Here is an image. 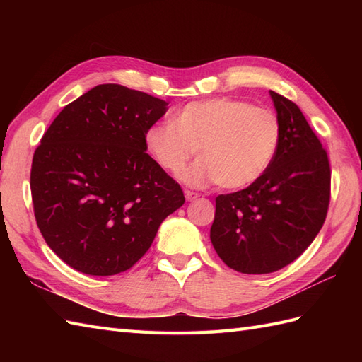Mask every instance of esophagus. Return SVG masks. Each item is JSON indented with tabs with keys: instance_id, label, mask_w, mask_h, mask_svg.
<instances>
[{
	"instance_id": "esophagus-1",
	"label": "esophagus",
	"mask_w": 362,
	"mask_h": 362,
	"mask_svg": "<svg viewBox=\"0 0 362 362\" xmlns=\"http://www.w3.org/2000/svg\"><path fill=\"white\" fill-rule=\"evenodd\" d=\"M199 197V194L197 193H193V191H185V199L188 202H191V201H196V199Z\"/></svg>"
}]
</instances>
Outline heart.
Returning a JSON list of instances; mask_svg holds the SVG:
<instances>
[{
	"instance_id": "b5f03b06",
	"label": "heart",
	"mask_w": 362,
	"mask_h": 362,
	"mask_svg": "<svg viewBox=\"0 0 362 362\" xmlns=\"http://www.w3.org/2000/svg\"><path fill=\"white\" fill-rule=\"evenodd\" d=\"M281 140L276 115L230 98L189 103L144 134L146 149L169 174H179L191 157L196 163L180 175L191 187L216 183L241 189L257 182L271 166Z\"/></svg>"
}]
</instances>
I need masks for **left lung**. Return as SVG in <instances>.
Here are the masks:
<instances>
[{"instance_id":"obj_1","label":"left lung","mask_w":362,"mask_h":362,"mask_svg":"<svg viewBox=\"0 0 362 362\" xmlns=\"http://www.w3.org/2000/svg\"><path fill=\"white\" fill-rule=\"evenodd\" d=\"M281 140L266 173L245 189L216 197L210 228L214 250L243 274H271L308 249L329 204V163L302 110L269 91Z\"/></svg>"}]
</instances>
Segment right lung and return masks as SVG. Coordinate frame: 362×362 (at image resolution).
Returning <instances> with one entry per match:
<instances>
[{
  "mask_svg": "<svg viewBox=\"0 0 362 362\" xmlns=\"http://www.w3.org/2000/svg\"><path fill=\"white\" fill-rule=\"evenodd\" d=\"M168 103L101 83L57 115L30 169L37 226L76 271L124 272L140 259L185 196L149 153L144 134Z\"/></svg>",
  "mask_w": 362,
  "mask_h": 362,
  "instance_id": "add662e5",
  "label": "right lung"
}]
</instances>
